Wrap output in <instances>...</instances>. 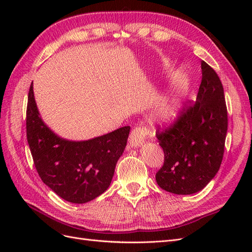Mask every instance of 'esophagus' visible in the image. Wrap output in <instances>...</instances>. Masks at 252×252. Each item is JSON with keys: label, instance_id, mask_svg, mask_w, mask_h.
<instances>
[{"label": "esophagus", "instance_id": "obj_1", "mask_svg": "<svg viewBox=\"0 0 252 252\" xmlns=\"http://www.w3.org/2000/svg\"><path fill=\"white\" fill-rule=\"evenodd\" d=\"M147 133H148V129L144 126H138L133 128L130 133V136H129L128 146L131 148L140 146V145L143 144L145 136L147 135Z\"/></svg>", "mask_w": 252, "mask_h": 252}]
</instances>
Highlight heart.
<instances>
[{"instance_id":"b5f03b06","label":"heart","mask_w":252,"mask_h":252,"mask_svg":"<svg viewBox=\"0 0 252 252\" xmlns=\"http://www.w3.org/2000/svg\"><path fill=\"white\" fill-rule=\"evenodd\" d=\"M185 94V85L182 81L178 83L177 89L172 96L164 97L156 106L155 116L156 119L161 123L169 124L177 118L180 98Z\"/></svg>"}]
</instances>
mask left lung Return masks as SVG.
<instances>
[{
    "instance_id": "8db88e82",
    "label": "left lung",
    "mask_w": 252,
    "mask_h": 252,
    "mask_svg": "<svg viewBox=\"0 0 252 252\" xmlns=\"http://www.w3.org/2000/svg\"><path fill=\"white\" fill-rule=\"evenodd\" d=\"M202 82L194 104L174 124L157 130L164 165L158 185L174 194H193L216 177L224 156L228 119L224 89L217 72L202 61Z\"/></svg>"
}]
</instances>
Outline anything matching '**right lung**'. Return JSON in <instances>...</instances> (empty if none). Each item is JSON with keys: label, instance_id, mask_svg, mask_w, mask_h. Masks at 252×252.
Masks as SVG:
<instances>
[{"label": "right lung", "instance_id": "obj_1", "mask_svg": "<svg viewBox=\"0 0 252 252\" xmlns=\"http://www.w3.org/2000/svg\"><path fill=\"white\" fill-rule=\"evenodd\" d=\"M129 131L125 126L87 141L61 138L44 123L30 85L26 133L34 166L45 184L67 202L87 203L107 190Z\"/></svg>", "mask_w": 252, "mask_h": 252}]
</instances>
